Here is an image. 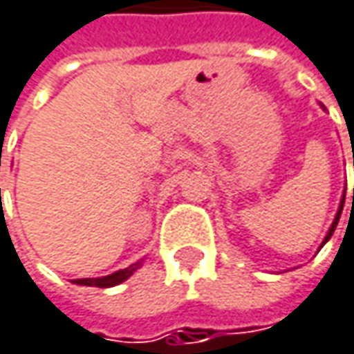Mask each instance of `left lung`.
<instances>
[{"mask_svg":"<svg viewBox=\"0 0 354 354\" xmlns=\"http://www.w3.org/2000/svg\"><path fill=\"white\" fill-rule=\"evenodd\" d=\"M353 166H354V160H353ZM353 204H354V190H353ZM343 206H344V196H343V200H341V206H339V212H337V216H335L333 224H330V228H328V232H326V236H324V240H322V244H324V242H328V239L333 236V232H335V228H337V224H339V218H341ZM322 244H321V246H322Z\"/></svg>","mask_w":354,"mask_h":354,"instance_id":"left-lung-1","label":"left lung"}]
</instances>
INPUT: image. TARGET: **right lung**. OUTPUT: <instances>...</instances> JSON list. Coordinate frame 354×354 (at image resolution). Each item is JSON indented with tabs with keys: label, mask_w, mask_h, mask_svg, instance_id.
<instances>
[{
	"label": "right lung",
	"mask_w": 354,
	"mask_h": 354,
	"mask_svg": "<svg viewBox=\"0 0 354 354\" xmlns=\"http://www.w3.org/2000/svg\"><path fill=\"white\" fill-rule=\"evenodd\" d=\"M142 266V260H138L134 264H130L128 268H122V270H115L108 277H102V279H75L73 284H82V286H97V288H110V286H115L120 282L128 281L136 270Z\"/></svg>",
	"instance_id": "obj_1"
}]
</instances>
